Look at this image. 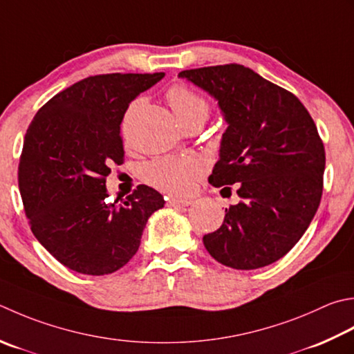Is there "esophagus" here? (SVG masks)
<instances>
[{
    "label": "esophagus",
    "instance_id": "34e87169",
    "mask_svg": "<svg viewBox=\"0 0 354 354\" xmlns=\"http://www.w3.org/2000/svg\"><path fill=\"white\" fill-rule=\"evenodd\" d=\"M192 203H193L192 199H178V198L169 199L170 207H189V205H192Z\"/></svg>",
    "mask_w": 354,
    "mask_h": 354
}]
</instances>
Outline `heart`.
<instances>
[{"instance_id": "heart-1", "label": "heart", "mask_w": 354, "mask_h": 354, "mask_svg": "<svg viewBox=\"0 0 354 354\" xmlns=\"http://www.w3.org/2000/svg\"><path fill=\"white\" fill-rule=\"evenodd\" d=\"M167 100L179 122L192 118L207 120L209 116V102L190 87L183 84L173 86L167 92ZM201 175L203 164L192 156L158 158L145 164L141 170L145 183L173 195L189 193Z\"/></svg>"}]
</instances>
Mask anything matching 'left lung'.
Returning <instances> with one entry per match:
<instances>
[{"label": "left lung", "instance_id": "8db88e82", "mask_svg": "<svg viewBox=\"0 0 354 354\" xmlns=\"http://www.w3.org/2000/svg\"><path fill=\"white\" fill-rule=\"evenodd\" d=\"M178 76L218 101L227 129L209 183L238 184L241 198L223 225L204 234L207 252L236 270L273 264L302 238L321 203L325 150L315 121L293 93L244 66Z\"/></svg>", "mask_w": 354, "mask_h": 354}]
</instances>
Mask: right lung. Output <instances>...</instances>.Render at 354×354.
<instances>
[{
	"label": "right lung",
	"mask_w": 354,
	"mask_h": 354,
	"mask_svg": "<svg viewBox=\"0 0 354 354\" xmlns=\"http://www.w3.org/2000/svg\"><path fill=\"white\" fill-rule=\"evenodd\" d=\"M164 73H109L75 82L48 100L24 136L18 185L35 238L82 274L113 273L133 258L162 195L138 185L107 203L110 165L122 164L121 122L129 104Z\"/></svg>",
	"instance_id": "add662e5"
}]
</instances>
